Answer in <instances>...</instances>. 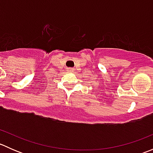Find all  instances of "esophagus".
Returning <instances> with one entry per match:
<instances>
[{
	"instance_id": "1",
	"label": "esophagus",
	"mask_w": 153,
	"mask_h": 153,
	"mask_svg": "<svg viewBox=\"0 0 153 153\" xmlns=\"http://www.w3.org/2000/svg\"><path fill=\"white\" fill-rule=\"evenodd\" d=\"M69 71H72V69H69Z\"/></svg>"
}]
</instances>
